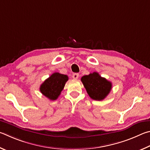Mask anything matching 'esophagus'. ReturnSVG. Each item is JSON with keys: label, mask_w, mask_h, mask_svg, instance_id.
I'll use <instances>...</instances> for the list:
<instances>
[{"label": "esophagus", "mask_w": 150, "mask_h": 150, "mask_svg": "<svg viewBox=\"0 0 150 150\" xmlns=\"http://www.w3.org/2000/svg\"><path fill=\"white\" fill-rule=\"evenodd\" d=\"M78 77H79V74H78V73H74V74H73L72 78H74V79L76 80V79H78Z\"/></svg>", "instance_id": "1"}]
</instances>
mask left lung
Masks as SVG:
<instances>
[{"mask_svg": "<svg viewBox=\"0 0 150 150\" xmlns=\"http://www.w3.org/2000/svg\"><path fill=\"white\" fill-rule=\"evenodd\" d=\"M87 93L90 98L96 101L104 99L112 88L111 82L101 77L98 72L90 73L81 78Z\"/></svg>", "mask_w": 150, "mask_h": 150, "instance_id": "left-lung-1", "label": "left lung"}]
</instances>
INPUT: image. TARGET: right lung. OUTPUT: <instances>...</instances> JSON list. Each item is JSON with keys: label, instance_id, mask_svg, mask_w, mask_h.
Listing matches in <instances>:
<instances>
[{"label": "right lung", "instance_id": "right-lung-1", "mask_svg": "<svg viewBox=\"0 0 150 150\" xmlns=\"http://www.w3.org/2000/svg\"><path fill=\"white\" fill-rule=\"evenodd\" d=\"M68 80V76L54 72L44 81L39 90L41 93L50 100H56L60 95Z\"/></svg>", "mask_w": 150, "mask_h": 150}]
</instances>
